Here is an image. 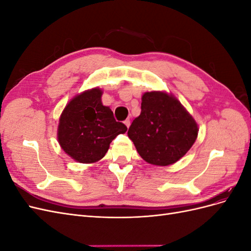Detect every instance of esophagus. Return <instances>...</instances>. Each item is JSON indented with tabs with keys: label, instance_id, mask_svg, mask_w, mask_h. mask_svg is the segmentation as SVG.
<instances>
[{
	"label": "esophagus",
	"instance_id": "esophagus-1",
	"mask_svg": "<svg viewBox=\"0 0 251 251\" xmlns=\"http://www.w3.org/2000/svg\"><path fill=\"white\" fill-rule=\"evenodd\" d=\"M125 125L126 126V127L130 126V125H131V120H130V119H126V120H125Z\"/></svg>",
	"mask_w": 251,
	"mask_h": 251
}]
</instances>
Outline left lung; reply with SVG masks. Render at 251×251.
I'll return each instance as SVG.
<instances>
[{
    "instance_id": "left-lung-1",
    "label": "left lung",
    "mask_w": 251,
    "mask_h": 251,
    "mask_svg": "<svg viewBox=\"0 0 251 251\" xmlns=\"http://www.w3.org/2000/svg\"><path fill=\"white\" fill-rule=\"evenodd\" d=\"M141 100V113L128 128V138L148 163L166 166L177 162L198 136L195 119L172 94L153 91Z\"/></svg>"
}]
</instances>
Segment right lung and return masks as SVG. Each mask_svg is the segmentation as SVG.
I'll use <instances>...</instances> for the list:
<instances>
[{
	"instance_id": "obj_1",
	"label": "right lung",
	"mask_w": 251,
	"mask_h": 251,
	"mask_svg": "<svg viewBox=\"0 0 251 251\" xmlns=\"http://www.w3.org/2000/svg\"><path fill=\"white\" fill-rule=\"evenodd\" d=\"M102 91H85L66 105L59 118L57 139L60 147L75 161L94 163L105 155L110 143L127 127L114 118L101 102Z\"/></svg>"
}]
</instances>
